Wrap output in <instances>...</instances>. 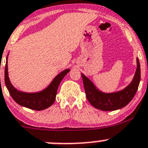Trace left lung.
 I'll list each match as a JSON object with an SVG mask.
<instances>
[{
	"instance_id": "obj_1",
	"label": "left lung",
	"mask_w": 148,
	"mask_h": 148,
	"mask_svg": "<svg viewBox=\"0 0 148 148\" xmlns=\"http://www.w3.org/2000/svg\"><path fill=\"white\" fill-rule=\"evenodd\" d=\"M86 98L95 108L102 111H114L125 107L134 97L140 82V65L137 58V69L132 82L122 90L112 93L99 91L86 76L82 74Z\"/></svg>"
}]
</instances>
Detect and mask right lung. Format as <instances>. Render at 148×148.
Returning <instances> with one entry per match:
<instances>
[{
    "label": "right lung",
    "instance_id": "add662e5",
    "mask_svg": "<svg viewBox=\"0 0 148 148\" xmlns=\"http://www.w3.org/2000/svg\"><path fill=\"white\" fill-rule=\"evenodd\" d=\"M8 56L5 67V84L10 96L14 101L21 106L34 110H43L53 104L56 99L59 85L66 74L70 71L69 69H65L58 74L44 90L36 93H26L17 90L10 83L8 72Z\"/></svg>",
    "mask_w": 148,
    "mask_h": 148
}]
</instances>
